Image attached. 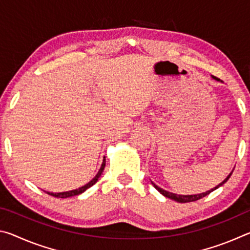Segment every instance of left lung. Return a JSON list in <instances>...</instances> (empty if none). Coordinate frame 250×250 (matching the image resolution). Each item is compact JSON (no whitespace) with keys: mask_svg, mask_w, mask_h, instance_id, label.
Masks as SVG:
<instances>
[{"mask_svg":"<svg viewBox=\"0 0 250 250\" xmlns=\"http://www.w3.org/2000/svg\"><path fill=\"white\" fill-rule=\"evenodd\" d=\"M215 79H217L216 77H214ZM218 80V79H217ZM232 173V172H231ZM231 173L229 175H228L225 180H224L221 184H218L216 188H211V189H209V191H207V192H205V193H202V194H196V195H177V194H173V193H171V192H167V191H164L163 188H159L158 185H155L153 182H152V185L154 186V188L158 189V191L162 194V195H164L166 197H167V198H171V200H174V201H176V202H179V203H189V202H195V201H198V200H201V198H203V197H205L206 195H208L209 193H211L213 191H215V189L216 188H218L219 186H222L223 184H225L226 182L228 181V179H229L230 177V175H231Z\"/></svg>","mask_w":250,"mask_h":250,"instance_id":"8db88e82","label":"left lung"}]
</instances>
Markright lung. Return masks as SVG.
<instances>
[{"mask_svg":"<svg viewBox=\"0 0 250 250\" xmlns=\"http://www.w3.org/2000/svg\"><path fill=\"white\" fill-rule=\"evenodd\" d=\"M104 166H105V159H104V162H103V164H101V167H100L99 172L97 173V175L89 182V183L86 184V185H83V186H82V188H77V189H74V191H69V192H62V193H49V192H46V193L49 194V195L55 196V197H59V198H66V197H70V196L78 195V194H82L83 192L86 191L87 188H89L90 186L94 185V184L96 183V182L98 181V179H99L100 175H101V173L104 172Z\"/></svg>","mask_w":250,"mask_h":250,"instance_id":"obj_1","label":"right lung"}]
</instances>
